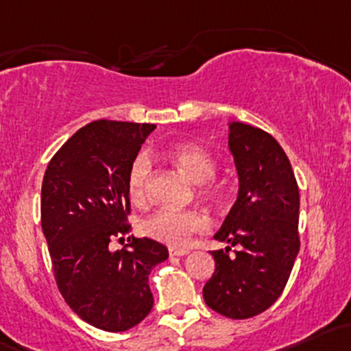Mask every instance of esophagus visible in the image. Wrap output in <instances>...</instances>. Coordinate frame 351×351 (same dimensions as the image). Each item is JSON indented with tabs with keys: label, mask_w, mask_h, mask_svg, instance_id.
Masks as SVG:
<instances>
[{
	"label": "esophagus",
	"mask_w": 351,
	"mask_h": 351,
	"mask_svg": "<svg viewBox=\"0 0 351 351\" xmlns=\"http://www.w3.org/2000/svg\"><path fill=\"white\" fill-rule=\"evenodd\" d=\"M169 256H184L188 255V250H178V248H169Z\"/></svg>",
	"instance_id": "34e87169"
}]
</instances>
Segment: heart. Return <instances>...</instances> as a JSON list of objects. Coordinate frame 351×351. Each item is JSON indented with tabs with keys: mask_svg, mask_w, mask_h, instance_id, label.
Masks as SVG:
<instances>
[{
	"mask_svg": "<svg viewBox=\"0 0 351 351\" xmlns=\"http://www.w3.org/2000/svg\"><path fill=\"white\" fill-rule=\"evenodd\" d=\"M165 158L193 183H202V193L215 202L221 190L213 182L217 165L206 149L193 143H183L168 148ZM152 175V161L148 155L140 153L132 161L126 175V188L134 205H143L148 198V182ZM206 219L196 210H173L161 208L143 221V232L153 240L169 246H184L191 234L203 232Z\"/></svg>",
	"mask_w": 351,
	"mask_h": 351,
	"instance_id": "b5f03b06",
	"label": "heart"
}]
</instances>
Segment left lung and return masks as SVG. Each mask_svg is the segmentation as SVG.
Wrapping results in <instances>:
<instances>
[{
    "label": "left lung",
    "mask_w": 351,
    "mask_h": 351,
    "mask_svg": "<svg viewBox=\"0 0 351 351\" xmlns=\"http://www.w3.org/2000/svg\"><path fill=\"white\" fill-rule=\"evenodd\" d=\"M228 146L240 188L215 234L228 246L210 252L215 273L203 298L223 317L245 319L263 313L287 287L300 252V193L290 160L269 133L233 121Z\"/></svg>",
    "instance_id": "8db88e82"
}]
</instances>
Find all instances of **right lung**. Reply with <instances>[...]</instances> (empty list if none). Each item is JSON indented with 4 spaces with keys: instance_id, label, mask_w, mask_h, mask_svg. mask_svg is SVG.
Instances as JSON below:
<instances>
[{
    "instance_id": "right-lung-1",
    "label": "right lung",
    "mask_w": 351,
    "mask_h": 351,
    "mask_svg": "<svg viewBox=\"0 0 351 351\" xmlns=\"http://www.w3.org/2000/svg\"><path fill=\"white\" fill-rule=\"evenodd\" d=\"M148 123L98 119L80 128L46 168L41 186V228L58 290L69 308L105 332H126L153 308L148 275L168 258L149 238H128L126 175L146 136Z\"/></svg>"
}]
</instances>
